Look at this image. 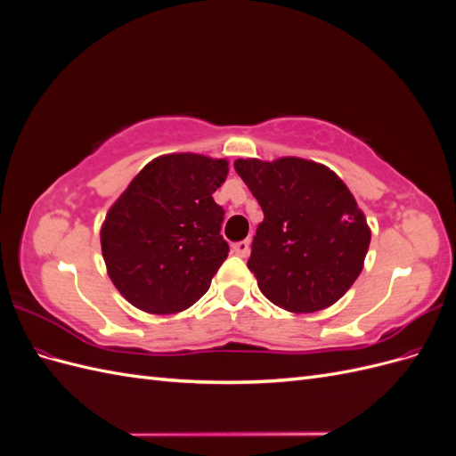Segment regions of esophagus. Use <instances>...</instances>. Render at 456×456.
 Listing matches in <instances>:
<instances>
[{"mask_svg": "<svg viewBox=\"0 0 456 456\" xmlns=\"http://www.w3.org/2000/svg\"><path fill=\"white\" fill-rule=\"evenodd\" d=\"M232 251L236 253L238 256H247L249 255V241H238L232 245Z\"/></svg>", "mask_w": 456, "mask_h": 456, "instance_id": "obj_1", "label": "esophagus"}]
</instances>
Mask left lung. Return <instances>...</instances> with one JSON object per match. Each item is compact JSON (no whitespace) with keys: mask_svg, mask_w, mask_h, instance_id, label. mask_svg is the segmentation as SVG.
<instances>
[{"mask_svg":"<svg viewBox=\"0 0 456 456\" xmlns=\"http://www.w3.org/2000/svg\"><path fill=\"white\" fill-rule=\"evenodd\" d=\"M233 169L265 213L247 262L262 295L297 314L335 305L360 275L370 241L346 184L300 158L238 159Z\"/></svg>","mask_w":456,"mask_h":456,"instance_id":"1","label":"left lung"}]
</instances>
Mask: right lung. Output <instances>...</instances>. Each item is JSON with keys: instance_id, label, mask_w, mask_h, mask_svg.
<instances>
[{"instance_id": "1", "label": "right lung", "mask_w": 456, "mask_h": 456, "mask_svg": "<svg viewBox=\"0 0 456 456\" xmlns=\"http://www.w3.org/2000/svg\"><path fill=\"white\" fill-rule=\"evenodd\" d=\"M228 163L198 154L158 158L133 178L101 232L110 280L133 306L175 314L198 302L230 247L213 191Z\"/></svg>"}]
</instances>
